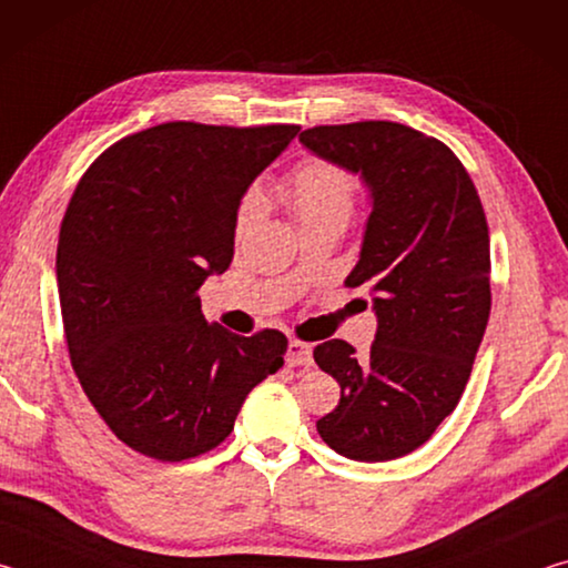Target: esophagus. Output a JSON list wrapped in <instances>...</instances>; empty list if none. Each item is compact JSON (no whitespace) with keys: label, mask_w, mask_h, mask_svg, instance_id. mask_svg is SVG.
<instances>
[{"label":"esophagus","mask_w":568,"mask_h":568,"mask_svg":"<svg viewBox=\"0 0 568 568\" xmlns=\"http://www.w3.org/2000/svg\"><path fill=\"white\" fill-rule=\"evenodd\" d=\"M285 363L287 365H311L313 363V345L291 338V343H287Z\"/></svg>","instance_id":"esophagus-1"}]
</instances>
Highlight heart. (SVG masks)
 I'll return each instance as SVG.
<instances>
[{
	"label": "heart",
	"mask_w": 568,
	"mask_h": 568,
	"mask_svg": "<svg viewBox=\"0 0 568 568\" xmlns=\"http://www.w3.org/2000/svg\"><path fill=\"white\" fill-rule=\"evenodd\" d=\"M283 200L291 213L301 220L303 227H311L321 220H348L355 205V182L335 162L311 158L291 170L283 182ZM263 207V195L257 187H250L237 205L235 230H245L255 223Z\"/></svg>",
	"instance_id": "obj_1"
}]
</instances>
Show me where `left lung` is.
<instances>
[{
  "label": "left lung",
  "mask_w": 568,
  "mask_h": 568,
  "mask_svg": "<svg viewBox=\"0 0 568 568\" xmlns=\"http://www.w3.org/2000/svg\"><path fill=\"white\" fill-rule=\"evenodd\" d=\"M301 142L358 172L373 195L361 261L345 285L371 287L376 341L365 358L338 338L315 345V363L341 386L318 434L345 458H400L454 413L486 333L484 205L450 148L400 122L318 124Z\"/></svg>",
  "instance_id": "left-lung-1"
}]
</instances>
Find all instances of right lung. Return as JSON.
Instances as JSON below:
<instances>
[{"instance_id": "right-lung-1", "label": "right lung", "mask_w": 568, "mask_h": 568, "mask_svg": "<svg viewBox=\"0 0 568 568\" xmlns=\"http://www.w3.org/2000/svg\"><path fill=\"white\" fill-rule=\"evenodd\" d=\"M297 130L155 124L77 182L57 245L67 348L94 410L142 456L213 450L283 365L281 331L243 338L207 325L197 291L227 271L240 197Z\"/></svg>"}]
</instances>
